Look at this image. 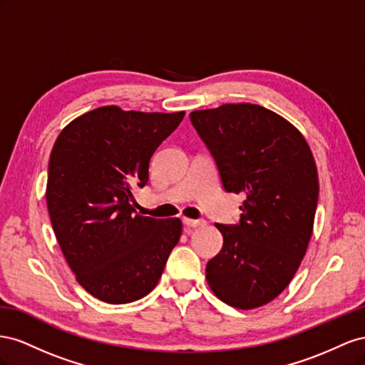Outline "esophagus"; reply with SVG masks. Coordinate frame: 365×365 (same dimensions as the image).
Here are the masks:
<instances>
[{"mask_svg":"<svg viewBox=\"0 0 365 365\" xmlns=\"http://www.w3.org/2000/svg\"><path fill=\"white\" fill-rule=\"evenodd\" d=\"M183 223L188 227H202L206 225L205 220H192V218H183Z\"/></svg>","mask_w":365,"mask_h":365,"instance_id":"obj_1","label":"esophagus"}]
</instances>
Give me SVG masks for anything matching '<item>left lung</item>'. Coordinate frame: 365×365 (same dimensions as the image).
I'll use <instances>...</instances> for the list:
<instances>
[{"label": "left lung", "instance_id": "8db88e82", "mask_svg": "<svg viewBox=\"0 0 365 365\" xmlns=\"http://www.w3.org/2000/svg\"><path fill=\"white\" fill-rule=\"evenodd\" d=\"M192 127L226 192L245 194L235 225L215 223L223 247L206 264L212 292L237 309L277 298L301 264L314 227L319 185L301 133L254 103L192 111Z\"/></svg>", "mask_w": 365, "mask_h": 365}]
</instances>
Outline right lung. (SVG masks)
<instances>
[{
  "label": "right lung",
  "mask_w": 365,
  "mask_h": 365,
  "mask_svg": "<svg viewBox=\"0 0 365 365\" xmlns=\"http://www.w3.org/2000/svg\"><path fill=\"white\" fill-rule=\"evenodd\" d=\"M183 116L101 107L70 122L51 150V227L78 283L101 301L148 295L179 243V218L142 217L131 202L133 190L148 183L151 155Z\"/></svg>",
  "instance_id": "right-lung-1"
}]
</instances>
